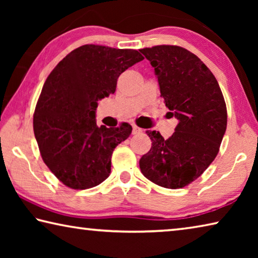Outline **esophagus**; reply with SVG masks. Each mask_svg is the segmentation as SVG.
<instances>
[{
    "mask_svg": "<svg viewBox=\"0 0 258 258\" xmlns=\"http://www.w3.org/2000/svg\"><path fill=\"white\" fill-rule=\"evenodd\" d=\"M140 133H142V128H140L137 125H134L133 126V134H140Z\"/></svg>",
    "mask_w": 258,
    "mask_h": 258,
    "instance_id": "34e87169",
    "label": "esophagus"
}]
</instances>
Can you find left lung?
<instances>
[{"mask_svg":"<svg viewBox=\"0 0 258 258\" xmlns=\"http://www.w3.org/2000/svg\"><path fill=\"white\" fill-rule=\"evenodd\" d=\"M158 80L160 97L178 124L167 140L147 131L151 149L140 159L148 180L167 189L190 184L215 159L228 113L215 76L197 55L176 45L141 49Z\"/></svg>","mask_w":258,"mask_h":258,"instance_id":"left-lung-1","label":"left lung"}]
</instances>
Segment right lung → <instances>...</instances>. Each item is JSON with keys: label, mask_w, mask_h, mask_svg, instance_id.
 <instances>
[{"label": "right lung", "mask_w": 258, "mask_h": 258, "mask_svg": "<svg viewBox=\"0 0 258 258\" xmlns=\"http://www.w3.org/2000/svg\"><path fill=\"white\" fill-rule=\"evenodd\" d=\"M145 58L137 50L86 44L47 76L34 112V134L42 159L72 189L97 186L109 176L111 155L132 133L95 120L98 101L113 94L121 73Z\"/></svg>", "instance_id": "right-lung-1"}]
</instances>
